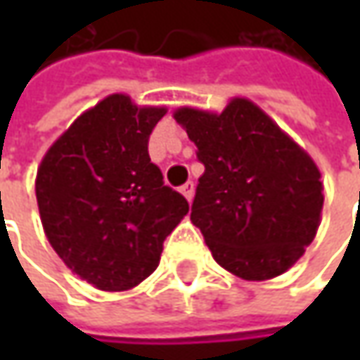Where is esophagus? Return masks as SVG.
<instances>
[{
    "mask_svg": "<svg viewBox=\"0 0 360 360\" xmlns=\"http://www.w3.org/2000/svg\"><path fill=\"white\" fill-rule=\"evenodd\" d=\"M180 192L184 194V198L188 202H192V198H194V182H186L184 186L180 188Z\"/></svg>",
    "mask_w": 360,
    "mask_h": 360,
    "instance_id": "34e87169",
    "label": "esophagus"
}]
</instances>
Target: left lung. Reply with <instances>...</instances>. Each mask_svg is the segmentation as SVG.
Listing matches in <instances>:
<instances>
[{
    "instance_id": "left-lung-1",
    "label": "left lung",
    "mask_w": 360,
    "mask_h": 360,
    "mask_svg": "<svg viewBox=\"0 0 360 360\" xmlns=\"http://www.w3.org/2000/svg\"><path fill=\"white\" fill-rule=\"evenodd\" d=\"M172 116L204 164L190 220L216 262L250 283L292 269L325 202L311 154L248 98H232L222 112L182 105Z\"/></svg>"
}]
</instances>
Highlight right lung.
I'll list each match as a JSON object with an SVG mask.
<instances>
[{
  "mask_svg": "<svg viewBox=\"0 0 360 360\" xmlns=\"http://www.w3.org/2000/svg\"><path fill=\"white\" fill-rule=\"evenodd\" d=\"M168 110L110 94L49 146L35 176L41 226L63 264L98 290L124 292L158 269L188 214L164 186L148 138Z\"/></svg>",
  "mask_w": 360,
  "mask_h": 360,
  "instance_id": "obj_1",
  "label": "right lung"
}]
</instances>
